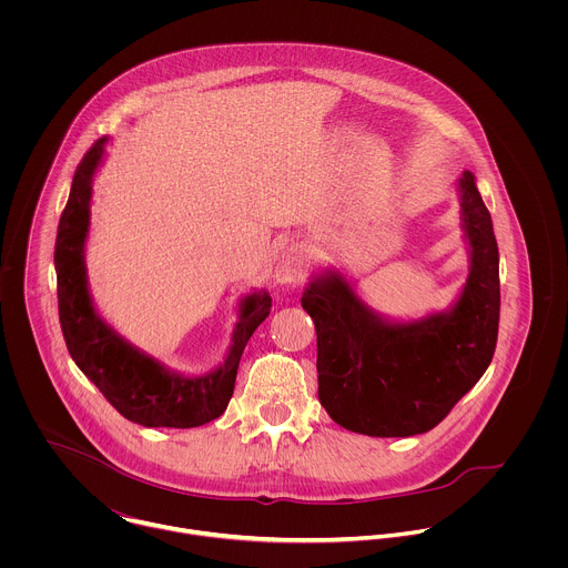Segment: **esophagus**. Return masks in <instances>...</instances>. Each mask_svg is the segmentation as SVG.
<instances>
[{
	"mask_svg": "<svg viewBox=\"0 0 568 568\" xmlns=\"http://www.w3.org/2000/svg\"><path fill=\"white\" fill-rule=\"evenodd\" d=\"M302 273H304V255L300 248L288 246L275 257L273 280L277 284H293L302 277Z\"/></svg>",
	"mask_w": 568,
	"mask_h": 568,
	"instance_id": "1",
	"label": "esophagus"
}]
</instances>
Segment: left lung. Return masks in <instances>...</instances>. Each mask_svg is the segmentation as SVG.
I'll return each instance as SVG.
<instances>
[{
	"mask_svg": "<svg viewBox=\"0 0 568 568\" xmlns=\"http://www.w3.org/2000/svg\"><path fill=\"white\" fill-rule=\"evenodd\" d=\"M468 277L457 300L419 320L374 311L338 268L311 275L302 295L317 329L320 403L347 430L410 437L437 426L486 374L498 311V246L475 174L457 179Z\"/></svg>",
	"mask_w": 568,
	"mask_h": 568,
	"instance_id": "left-lung-1",
	"label": "left lung"
}]
</instances>
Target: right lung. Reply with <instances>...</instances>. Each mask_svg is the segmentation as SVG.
Returning a JSON list of instances; mask_svg holds the SVG:
<instances>
[{"mask_svg": "<svg viewBox=\"0 0 568 568\" xmlns=\"http://www.w3.org/2000/svg\"><path fill=\"white\" fill-rule=\"evenodd\" d=\"M109 138L98 140L82 158L63 210L54 268L59 284V317L70 356L82 374L126 419L146 428H192L225 413L244 345L271 313L266 288H253L239 304V322L230 349L219 367L205 374H183L165 367L104 322L98 313L84 264V244L91 227L93 176L106 158Z\"/></svg>", "mask_w": 568, "mask_h": 568, "instance_id": "add662e5", "label": "right lung"}]
</instances>
